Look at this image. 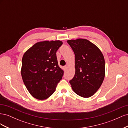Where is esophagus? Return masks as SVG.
Here are the masks:
<instances>
[{
    "instance_id": "34e87169",
    "label": "esophagus",
    "mask_w": 128,
    "mask_h": 128,
    "mask_svg": "<svg viewBox=\"0 0 128 128\" xmlns=\"http://www.w3.org/2000/svg\"><path fill=\"white\" fill-rule=\"evenodd\" d=\"M67 68V67L66 66H64V67H63V69H64V70H66Z\"/></svg>"
}]
</instances>
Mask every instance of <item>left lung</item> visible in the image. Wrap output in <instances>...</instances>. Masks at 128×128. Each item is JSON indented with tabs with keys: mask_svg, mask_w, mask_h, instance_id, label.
Segmentation results:
<instances>
[{
	"mask_svg": "<svg viewBox=\"0 0 128 128\" xmlns=\"http://www.w3.org/2000/svg\"><path fill=\"white\" fill-rule=\"evenodd\" d=\"M75 56V74L69 81L73 91L88 98L98 91L105 75V62L97 46L86 39L68 40Z\"/></svg>",
	"mask_w": 128,
	"mask_h": 128,
	"instance_id": "8db88e82",
	"label": "left lung"
}]
</instances>
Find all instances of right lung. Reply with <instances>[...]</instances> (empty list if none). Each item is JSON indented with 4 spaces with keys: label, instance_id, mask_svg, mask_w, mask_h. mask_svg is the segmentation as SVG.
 <instances>
[{
    "label": "right lung",
    "instance_id": "obj_1",
    "mask_svg": "<svg viewBox=\"0 0 128 128\" xmlns=\"http://www.w3.org/2000/svg\"><path fill=\"white\" fill-rule=\"evenodd\" d=\"M62 44L60 40L38 42L24 53L21 76L30 94L39 100L48 98L55 91L64 75L56 53Z\"/></svg>",
    "mask_w": 128,
    "mask_h": 128
}]
</instances>
